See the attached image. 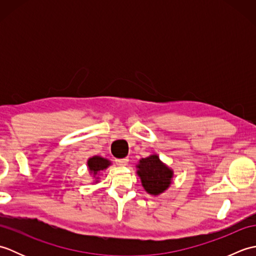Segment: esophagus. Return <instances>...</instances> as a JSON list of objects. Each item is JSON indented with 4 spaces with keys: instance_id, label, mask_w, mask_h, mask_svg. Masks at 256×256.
I'll list each match as a JSON object with an SVG mask.
<instances>
[{
    "instance_id": "34e87169",
    "label": "esophagus",
    "mask_w": 256,
    "mask_h": 256,
    "mask_svg": "<svg viewBox=\"0 0 256 256\" xmlns=\"http://www.w3.org/2000/svg\"><path fill=\"white\" fill-rule=\"evenodd\" d=\"M116 164L118 166H126L128 162V158H121V160H116Z\"/></svg>"
}]
</instances>
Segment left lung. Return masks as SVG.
Returning a JSON list of instances; mask_svg holds the SVG:
<instances>
[{"instance_id": "8db88e82", "label": "left lung", "mask_w": 256, "mask_h": 256, "mask_svg": "<svg viewBox=\"0 0 256 256\" xmlns=\"http://www.w3.org/2000/svg\"><path fill=\"white\" fill-rule=\"evenodd\" d=\"M135 167L142 186L148 194L157 197L170 187L174 178L172 168L162 162L157 154L140 158Z\"/></svg>"}]
</instances>
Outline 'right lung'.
Masks as SVG:
<instances>
[{
  "instance_id": "right-lung-1",
  "label": "right lung",
  "mask_w": 256,
  "mask_h": 256,
  "mask_svg": "<svg viewBox=\"0 0 256 256\" xmlns=\"http://www.w3.org/2000/svg\"><path fill=\"white\" fill-rule=\"evenodd\" d=\"M112 165L110 160L104 158L101 156H92L86 160V166H88V170L90 175L94 177V182L92 184H98L100 182V176L102 175V172H104L106 168Z\"/></svg>"
}]
</instances>
